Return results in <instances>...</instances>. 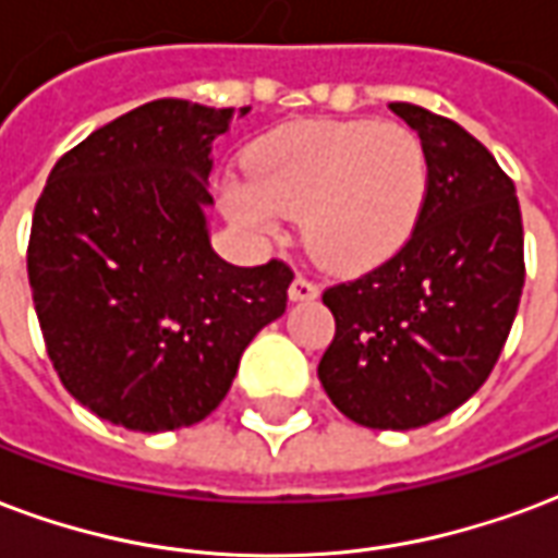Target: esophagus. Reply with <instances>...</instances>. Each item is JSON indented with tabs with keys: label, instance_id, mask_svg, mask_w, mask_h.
<instances>
[{
	"label": "esophagus",
	"instance_id": "1",
	"mask_svg": "<svg viewBox=\"0 0 558 558\" xmlns=\"http://www.w3.org/2000/svg\"><path fill=\"white\" fill-rule=\"evenodd\" d=\"M288 296H291V303H303V300H315L318 296V284L306 279V276H296L291 288H288Z\"/></svg>",
	"mask_w": 558,
	"mask_h": 558
}]
</instances>
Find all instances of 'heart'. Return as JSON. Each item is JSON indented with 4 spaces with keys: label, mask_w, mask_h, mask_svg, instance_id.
Wrapping results in <instances>:
<instances>
[{
    "label": "heart",
    "mask_w": 558,
    "mask_h": 558,
    "mask_svg": "<svg viewBox=\"0 0 558 558\" xmlns=\"http://www.w3.org/2000/svg\"><path fill=\"white\" fill-rule=\"evenodd\" d=\"M255 181L222 202L240 229L274 234L303 217L308 252L339 274L372 270L413 238L428 202V150L416 133L377 121H300L252 150Z\"/></svg>",
    "instance_id": "1"
}]
</instances>
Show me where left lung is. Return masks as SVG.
I'll return each instance as SVG.
<instances>
[{
  "label": "left lung",
  "mask_w": 558,
  "mask_h": 558,
  "mask_svg": "<svg viewBox=\"0 0 558 558\" xmlns=\"http://www.w3.org/2000/svg\"><path fill=\"white\" fill-rule=\"evenodd\" d=\"M389 109L428 150V202L404 250L324 291L336 339L318 377L356 425L410 430L449 416L494 372L523 291V222L482 142L413 104Z\"/></svg>",
  "instance_id": "obj_1"
}]
</instances>
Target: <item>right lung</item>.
<instances>
[{
    "label": "right lung",
    "mask_w": 558,
    "mask_h": 558,
    "mask_svg": "<svg viewBox=\"0 0 558 558\" xmlns=\"http://www.w3.org/2000/svg\"><path fill=\"white\" fill-rule=\"evenodd\" d=\"M250 107L160 97L52 166L32 217L28 284L52 368L95 416L160 434L226 398L258 329L282 318L291 267L210 246L214 140Z\"/></svg>",
    "instance_id": "obj_1"
}]
</instances>
